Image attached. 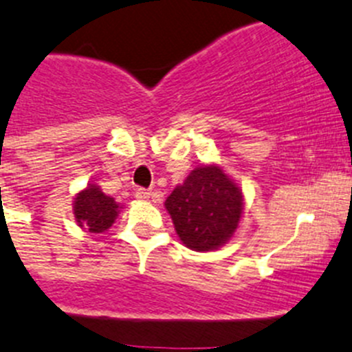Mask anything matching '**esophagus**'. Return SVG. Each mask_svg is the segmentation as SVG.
Returning a JSON list of instances; mask_svg holds the SVG:
<instances>
[{
  "mask_svg": "<svg viewBox=\"0 0 352 352\" xmlns=\"http://www.w3.org/2000/svg\"><path fill=\"white\" fill-rule=\"evenodd\" d=\"M151 195H153V192H151L149 189H137L135 192L137 199H140V201H147V199L151 198Z\"/></svg>",
  "mask_w": 352,
  "mask_h": 352,
  "instance_id": "34e87169",
  "label": "esophagus"
}]
</instances>
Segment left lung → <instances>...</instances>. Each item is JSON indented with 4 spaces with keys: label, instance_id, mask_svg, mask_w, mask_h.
<instances>
[{
    "label": "left lung",
    "instance_id": "1",
    "mask_svg": "<svg viewBox=\"0 0 352 352\" xmlns=\"http://www.w3.org/2000/svg\"><path fill=\"white\" fill-rule=\"evenodd\" d=\"M165 208L180 241L195 252H213L238 232L243 187L217 163L199 165L166 198Z\"/></svg>",
    "mask_w": 352,
    "mask_h": 352
}]
</instances>
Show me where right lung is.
<instances>
[{"instance_id":"right-lung-1","label":"right lung","mask_w":352,"mask_h":352,"mask_svg":"<svg viewBox=\"0 0 352 352\" xmlns=\"http://www.w3.org/2000/svg\"><path fill=\"white\" fill-rule=\"evenodd\" d=\"M123 208L124 205L114 201V198L107 196L95 182L78 191L72 201L74 221L88 234L106 232L116 222Z\"/></svg>"}]
</instances>
